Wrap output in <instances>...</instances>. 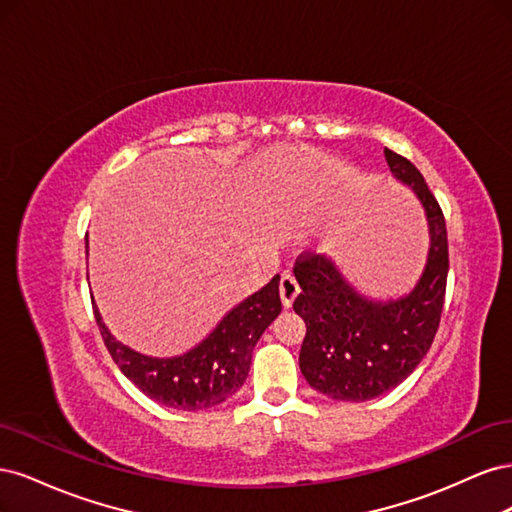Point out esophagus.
Masks as SVG:
<instances>
[{"label":"esophagus","instance_id":"34e87169","mask_svg":"<svg viewBox=\"0 0 512 512\" xmlns=\"http://www.w3.org/2000/svg\"><path fill=\"white\" fill-rule=\"evenodd\" d=\"M297 294H299V282H297V277H294L292 273L286 271V273L282 275V280H280V297H282L284 307H290L292 301L297 299Z\"/></svg>","mask_w":512,"mask_h":512}]
</instances>
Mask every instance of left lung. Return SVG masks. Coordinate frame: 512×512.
Returning <instances> with one entry per match:
<instances>
[{
	"mask_svg": "<svg viewBox=\"0 0 512 512\" xmlns=\"http://www.w3.org/2000/svg\"><path fill=\"white\" fill-rule=\"evenodd\" d=\"M384 158L425 209L429 252L416 286L399 299L374 301L356 292L327 256L301 254L294 267L301 294L292 307L307 327L301 374L316 391L339 401L376 399L404 382L429 352L442 316L448 275L444 213L410 160L391 149H384Z\"/></svg>",
	"mask_w": 512,
	"mask_h": 512,
	"instance_id": "left-lung-1",
	"label": "left lung"
}]
</instances>
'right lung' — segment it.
I'll use <instances>...</instances> for the list:
<instances>
[{
	"label": "right lung",
	"instance_id": "add662e5",
	"mask_svg": "<svg viewBox=\"0 0 512 512\" xmlns=\"http://www.w3.org/2000/svg\"><path fill=\"white\" fill-rule=\"evenodd\" d=\"M280 312V275H275L267 286L232 307L196 348L173 359H156L117 342L94 303L100 335L121 374L158 404L188 412L218 406L241 389L250 374L256 342Z\"/></svg>",
	"mask_w": 512,
	"mask_h": 512
}]
</instances>
